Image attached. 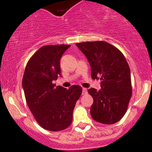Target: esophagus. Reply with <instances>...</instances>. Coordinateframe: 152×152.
Wrapping results in <instances>:
<instances>
[{
	"label": "esophagus",
	"mask_w": 152,
	"mask_h": 152,
	"mask_svg": "<svg viewBox=\"0 0 152 152\" xmlns=\"http://www.w3.org/2000/svg\"><path fill=\"white\" fill-rule=\"evenodd\" d=\"M87 93V90L86 88H82V94L85 95Z\"/></svg>",
	"instance_id": "1"
}]
</instances>
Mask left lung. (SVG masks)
<instances>
[{
  "label": "left lung",
  "instance_id": "1",
  "mask_svg": "<svg viewBox=\"0 0 152 152\" xmlns=\"http://www.w3.org/2000/svg\"><path fill=\"white\" fill-rule=\"evenodd\" d=\"M76 45L90 63L92 79L102 80L100 90H88L93 98L92 118L104 124H115L125 115L132 96L130 68L124 54L104 41Z\"/></svg>",
  "mask_w": 152,
  "mask_h": 152
}]
</instances>
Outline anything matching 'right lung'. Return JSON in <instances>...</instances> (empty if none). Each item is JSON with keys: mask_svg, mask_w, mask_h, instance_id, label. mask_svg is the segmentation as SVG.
<instances>
[{"mask_svg": "<svg viewBox=\"0 0 152 152\" xmlns=\"http://www.w3.org/2000/svg\"><path fill=\"white\" fill-rule=\"evenodd\" d=\"M70 45H45L30 58L26 67L22 85L29 110L42 128L57 132L67 128L82 89H69L53 83L61 76L60 59Z\"/></svg>", "mask_w": 152, "mask_h": 152, "instance_id": "obj_1", "label": "right lung"}]
</instances>
